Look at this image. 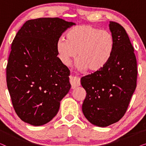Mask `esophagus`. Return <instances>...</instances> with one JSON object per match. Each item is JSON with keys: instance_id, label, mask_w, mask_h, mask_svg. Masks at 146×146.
I'll return each mask as SVG.
<instances>
[{"instance_id": "obj_1", "label": "esophagus", "mask_w": 146, "mask_h": 146, "mask_svg": "<svg viewBox=\"0 0 146 146\" xmlns=\"http://www.w3.org/2000/svg\"><path fill=\"white\" fill-rule=\"evenodd\" d=\"M70 82L72 88L74 89L78 87L80 84V79L76 76H70Z\"/></svg>"}]
</instances>
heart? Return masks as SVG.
Returning <instances> with one entry per match:
<instances>
[{"label":"heart","mask_w":146,"mask_h":146,"mask_svg":"<svg viewBox=\"0 0 146 146\" xmlns=\"http://www.w3.org/2000/svg\"><path fill=\"white\" fill-rule=\"evenodd\" d=\"M114 48V38L110 32L90 25L71 28L66 33V39L60 37L56 42L58 55L64 64L68 65L77 52L78 67L93 73L106 66Z\"/></svg>","instance_id":"1"}]
</instances>
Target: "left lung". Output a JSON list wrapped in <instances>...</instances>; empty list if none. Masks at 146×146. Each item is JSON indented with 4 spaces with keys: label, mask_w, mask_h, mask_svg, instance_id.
<instances>
[{
    "label": "left lung",
    "mask_w": 146,
    "mask_h": 146,
    "mask_svg": "<svg viewBox=\"0 0 146 146\" xmlns=\"http://www.w3.org/2000/svg\"><path fill=\"white\" fill-rule=\"evenodd\" d=\"M109 28L115 40L110 61L101 71L80 80L86 92L82 112L98 127L108 126L123 116L136 88L137 62L128 35L115 22H110Z\"/></svg>",
    "instance_id": "1"
}]
</instances>
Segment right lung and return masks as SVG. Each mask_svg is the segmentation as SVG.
<instances>
[{"label":"right lung","instance_id":"right-lung-1","mask_svg":"<svg viewBox=\"0 0 146 146\" xmlns=\"http://www.w3.org/2000/svg\"><path fill=\"white\" fill-rule=\"evenodd\" d=\"M76 24L40 18L24 24L14 38L7 66V83L20 118L39 126L53 119L71 88L68 68L57 57L56 42Z\"/></svg>","mask_w":146,"mask_h":146}]
</instances>
